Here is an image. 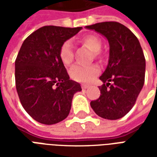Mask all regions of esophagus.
<instances>
[{
    "label": "esophagus",
    "mask_w": 157,
    "mask_h": 157,
    "mask_svg": "<svg viewBox=\"0 0 157 157\" xmlns=\"http://www.w3.org/2000/svg\"><path fill=\"white\" fill-rule=\"evenodd\" d=\"M82 88L83 89V90H86V89L88 88V86L85 85V84H83V85H82Z\"/></svg>",
    "instance_id": "1"
}]
</instances>
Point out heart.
<instances>
[{
	"label": "heart",
	"mask_w": 157,
	"mask_h": 157,
	"mask_svg": "<svg viewBox=\"0 0 157 157\" xmlns=\"http://www.w3.org/2000/svg\"><path fill=\"white\" fill-rule=\"evenodd\" d=\"M82 43L92 52H94L96 58L100 59V49L102 48V42L98 37L95 35H88L82 39ZM73 48L71 40H66L62 44L59 48V58L65 65H70L73 60ZM99 68L97 65H75L70 70V76L74 81L78 82H90L98 74Z\"/></svg>",
	"instance_id": "b5f03b06"
}]
</instances>
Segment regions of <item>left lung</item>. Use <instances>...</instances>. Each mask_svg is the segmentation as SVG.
<instances>
[{"instance_id":"1","label":"left lung","mask_w":157,"mask_h":157,"mask_svg":"<svg viewBox=\"0 0 157 157\" xmlns=\"http://www.w3.org/2000/svg\"><path fill=\"white\" fill-rule=\"evenodd\" d=\"M86 28L95 30L109 43V59L99 77L103 82L101 95L91 107L101 118L115 120L124 117L135 105L145 82V59L138 39L118 22H102Z\"/></svg>"}]
</instances>
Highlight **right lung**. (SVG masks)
Masks as SVG:
<instances>
[{
	"label": "right lung",
	"mask_w": 157,
	"mask_h": 157,
	"mask_svg": "<svg viewBox=\"0 0 157 157\" xmlns=\"http://www.w3.org/2000/svg\"><path fill=\"white\" fill-rule=\"evenodd\" d=\"M44 26L23 41L15 61L16 88L23 109L34 120L55 124L71 109L73 96L82 91L70 80L59 58L62 44L82 29Z\"/></svg>",
	"instance_id": "obj_1"
}]
</instances>
